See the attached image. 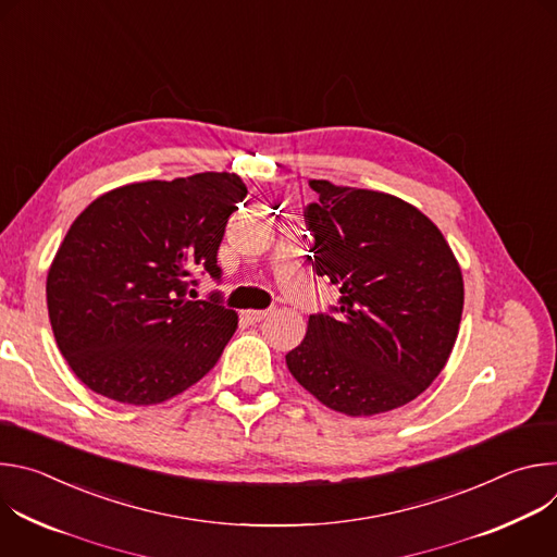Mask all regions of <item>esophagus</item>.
I'll return each mask as SVG.
<instances>
[{
  "label": "esophagus",
  "instance_id": "1",
  "mask_svg": "<svg viewBox=\"0 0 557 557\" xmlns=\"http://www.w3.org/2000/svg\"><path fill=\"white\" fill-rule=\"evenodd\" d=\"M269 312H271V310H245V320L251 322V324H258V322L264 320V317H267Z\"/></svg>",
  "mask_w": 557,
  "mask_h": 557
}]
</instances>
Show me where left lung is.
Returning <instances> with one entry per match:
<instances>
[{
  "label": "left lung",
  "instance_id": "8db88e82",
  "mask_svg": "<svg viewBox=\"0 0 557 557\" xmlns=\"http://www.w3.org/2000/svg\"><path fill=\"white\" fill-rule=\"evenodd\" d=\"M312 271L339 288L335 314H310L286 366L317 401L348 417L410 404L445 368L465 288L438 226L410 202L308 181Z\"/></svg>",
  "mask_w": 557,
  "mask_h": 557
}]
</instances>
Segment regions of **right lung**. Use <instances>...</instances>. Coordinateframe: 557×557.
Masks as SVG:
<instances>
[{"label":"right lung","mask_w":557,"mask_h":557,"mask_svg":"<svg viewBox=\"0 0 557 557\" xmlns=\"http://www.w3.org/2000/svg\"><path fill=\"white\" fill-rule=\"evenodd\" d=\"M247 196L205 172L116 187L76 215L50 264V326L72 372L127 406H156L200 381L237 329L215 299H187L194 273L220 277L218 247Z\"/></svg>","instance_id":"obj_1"}]
</instances>
